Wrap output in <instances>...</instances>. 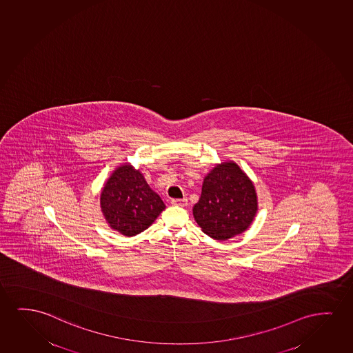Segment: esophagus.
I'll use <instances>...</instances> for the list:
<instances>
[{
	"mask_svg": "<svg viewBox=\"0 0 353 353\" xmlns=\"http://www.w3.org/2000/svg\"><path fill=\"white\" fill-rule=\"evenodd\" d=\"M171 203L174 205V206H181V208H184V206H187L188 200H187V199H172V200H171Z\"/></svg>",
	"mask_w": 353,
	"mask_h": 353,
	"instance_id": "1",
	"label": "esophagus"
}]
</instances>
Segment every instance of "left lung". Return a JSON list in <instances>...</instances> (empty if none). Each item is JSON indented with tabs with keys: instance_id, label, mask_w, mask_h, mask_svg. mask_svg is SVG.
I'll return each instance as SVG.
<instances>
[{
	"instance_id": "left-lung-1",
	"label": "left lung",
	"mask_w": 353,
	"mask_h": 353,
	"mask_svg": "<svg viewBox=\"0 0 353 353\" xmlns=\"http://www.w3.org/2000/svg\"><path fill=\"white\" fill-rule=\"evenodd\" d=\"M256 210V189L251 179L234 161H225L216 165L203 179L193 214L206 235L228 240L251 225Z\"/></svg>"
}]
</instances>
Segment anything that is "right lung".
Masks as SVG:
<instances>
[{
  "instance_id": "1",
  "label": "right lung",
  "mask_w": 353,
  "mask_h": 353,
  "mask_svg": "<svg viewBox=\"0 0 353 353\" xmlns=\"http://www.w3.org/2000/svg\"><path fill=\"white\" fill-rule=\"evenodd\" d=\"M101 211L113 230L135 236L154 222L165 205L131 165L114 170L102 189Z\"/></svg>"
}]
</instances>
